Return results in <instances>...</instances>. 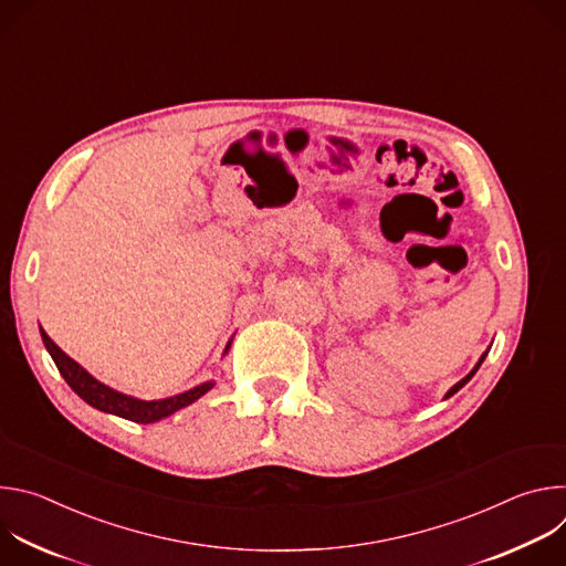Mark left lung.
I'll use <instances>...</instances> for the list:
<instances>
[{
    "label": "left lung",
    "instance_id": "obj_1",
    "mask_svg": "<svg viewBox=\"0 0 566 566\" xmlns=\"http://www.w3.org/2000/svg\"><path fill=\"white\" fill-rule=\"evenodd\" d=\"M486 354H489V352H486ZM486 354H483V356H481V358H479V363H476V365H474V367H472V371H470V374H468V376H465V378H461V380H459V382H457V385H452V387H450V389H448V394H446V398H450V396H452V394H457V391H459V389H461V387H463V385H465V382H468V380H470V378H472V376H474V374H476V369H479V367H481V363H483V358H486Z\"/></svg>",
    "mask_w": 566,
    "mask_h": 566
}]
</instances>
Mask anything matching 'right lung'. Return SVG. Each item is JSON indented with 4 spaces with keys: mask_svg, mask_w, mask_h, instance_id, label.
<instances>
[{
    "mask_svg": "<svg viewBox=\"0 0 566 566\" xmlns=\"http://www.w3.org/2000/svg\"><path fill=\"white\" fill-rule=\"evenodd\" d=\"M40 334H42V340H44V347L46 352L51 354L57 371L62 374V378L66 380V385L83 398L85 402H90L92 408L101 410V412H107V415H116L120 419H127V421H134V423H156L160 419H166L175 412H179L181 408H188L190 402H195L197 398H201L206 391H210L214 387L212 380L208 382H201L184 394H177V396H170V398H158V400H140V398H134V396H127V394H120L112 387H107L105 382L96 380L85 367H80L73 358H69L49 336L46 332L40 327ZM230 349V343L226 345L223 354H228Z\"/></svg>",
    "mask_w": 566,
    "mask_h": 566,
    "instance_id": "right-lung-1",
    "label": "right lung"
}]
</instances>
